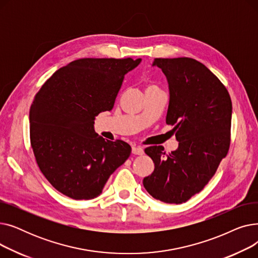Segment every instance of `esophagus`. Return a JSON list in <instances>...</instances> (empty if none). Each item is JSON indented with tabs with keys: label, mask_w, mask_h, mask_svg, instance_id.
Here are the masks:
<instances>
[{
	"label": "esophagus",
	"mask_w": 258,
	"mask_h": 258,
	"mask_svg": "<svg viewBox=\"0 0 258 258\" xmlns=\"http://www.w3.org/2000/svg\"><path fill=\"white\" fill-rule=\"evenodd\" d=\"M132 153L135 155H142L144 153V150L142 146H137V145H133L132 147Z\"/></svg>",
	"instance_id": "esophagus-1"
}]
</instances>
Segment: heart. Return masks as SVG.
Wrapping results in <instances>:
<instances>
[{
  "instance_id": "b5f03b06",
  "label": "heart",
  "mask_w": 258,
  "mask_h": 258,
  "mask_svg": "<svg viewBox=\"0 0 258 258\" xmlns=\"http://www.w3.org/2000/svg\"><path fill=\"white\" fill-rule=\"evenodd\" d=\"M150 88H155V87H150Z\"/></svg>"
}]
</instances>
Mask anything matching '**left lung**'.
I'll list each match as a JSON object with an SVG mask.
<instances>
[{
  "label": "left lung",
  "mask_w": 258,
  "mask_h": 258,
  "mask_svg": "<svg viewBox=\"0 0 258 258\" xmlns=\"http://www.w3.org/2000/svg\"><path fill=\"white\" fill-rule=\"evenodd\" d=\"M153 66L168 81L166 123L174 125L179 146L167 156L161 145L145 148L155 169L143 185L159 201L182 204L208 184L228 154L232 102L221 80L194 58H155Z\"/></svg>",
  "instance_id": "8db88e82"
}]
</instances>
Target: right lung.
I'll use <instances>...</instances> for the list:
<instances>
[{"mask_svg":"<svg viewBox=\"0 0 258 258\" xmlns=\"http://www.w3.org/2000/svg\"><path fill=\"white\" fill-rule=\"evenodd\" d=\"M141 58H80L54 73L30 107V142L49 183L74 200L98 197L130 157L122 140L98 136L94 119L111 111L124 75Z\"/></svg>","mask_w":258,"mask_h":258,"instance_id":"right-lung-1","label":"right lung"}]
</instances>
